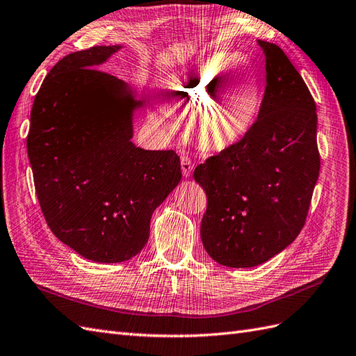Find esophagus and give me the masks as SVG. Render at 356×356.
I'll return each instance as SVG.
<instances>
[{
  "label": "esophagus",
  "instance_id": "1",
  "mask_svg": "<svg viewBox=\"0 0 356 356\" xmlns=\"http://www.w3.org/2000/svg\"><path fill=\"white\" fill-rule=\"evenodd\" d=\"M193 163H191L188 156H181V169H182V175L186 178H188L191 175V172H193Z\"/></svg>",
  "mask_w": 356,
  "mask_h": 356
}]
</instances>
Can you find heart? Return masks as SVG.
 Segmentation results:
<instances>
[{"label":"heart","mask_w":356,"mask_h":356,"mask_svg":"<svg viewBox=\"0 0 356 356\" xmlns=\"http://www.w3.org/2000/svg\"><path fill=\"white\" fill-rule=\"evenodd\" d=\"M235 65V56L216 55L166 83L186 108H195L191 127L197 145L207 151H222L241 140L261 112L264 88L256 72L247 70L235 83L223 85Z\"/></svg>","instance_id":"heart-1"}]
</instances>
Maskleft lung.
I'll use <instances>...</instances> for the list:
<instances>
[{
	"label": "left lung",
	"mask_w": 356,
	"mask_h": 356,
	"mask_svg": "<svg viewBox=\"0 0 356 356\" xmlns=\"http://www.w3.org/2000/svg\"><path fill=\"white\" fill-rule=\"evenodd\" d=\"M257 43L265 54L266 86L254 126L193 174L208 199L202 244L230 268L261 265L293 243L321 169L309 88L280 47Z\"/></svg>",
	"instance_id": "1"
}]
</instances>
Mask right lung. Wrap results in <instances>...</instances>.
I'll list each match as a JSON object with an SVG mask.
<instances>
[{"label":"right lung","instance_id":"1","mask_svg":"<svg viewBox=\"0 0 356 356\" xmlns=\"http://www.w3.org/2000/svg\"><path fill=\"white\" fill-rule=\"evenodd\" d=\"M121 46L64 56L35 94L26 138L35 193L61 243L100 264L145 247L154 209L181 181L174 151L134 145L130 86L97 67Z\"/></svg>","mask_w":356,"mask_h":356}]
</instances>
